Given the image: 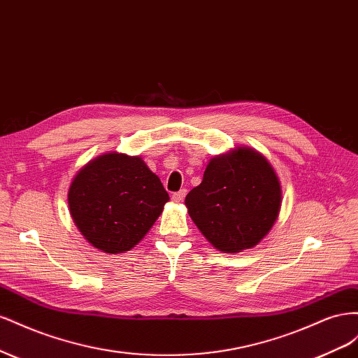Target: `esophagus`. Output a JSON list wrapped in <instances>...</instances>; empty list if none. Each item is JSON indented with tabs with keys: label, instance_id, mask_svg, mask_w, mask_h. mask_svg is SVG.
I'll use <instances>...</instances> for the list:
<instances>
[{
	"label": "esophagus",
	"instance_id": "34e87169",
	"mask_svg": "<svg viewBox=\"0 0 358 358\" xmlns=\"http://www.w3.org/2000/svg\"><path fill=\"white\" fill-rule=\"evenodd\" d=\"M185 196H187V189H180V191H178V192L173 194L171 199H173V201L179 203V201H182L183 199H185Z\"/></svg>",
	"mask_w": 358,
	"mask_h": 358
}]
</instances>
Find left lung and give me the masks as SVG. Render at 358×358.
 I'll list each match as a JSON object with an SVG mask.
<instances>
[{
	"instance_id": "obj_1",
	"label": "left lung",
	"mask_w": 358,
	"mask_h": 358,
	"mask_svg": "<svg viewBox=\"0 0 358 358\" xmlns=\"http://www.w3.org/2000/svg\"><path fill=\"white\" fill-rule=\"evenodd\" d=\"M282 189L272 164L251 148H236L206 166L203 180L185 199L191 220L216 249L241 252L272 229Z\"/></svg>"
}]
</instances>
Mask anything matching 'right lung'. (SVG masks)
<instances>
[{
    "label": "right lung",
    "mask_w": 358,
    "mask_h": 358,
    "mask_svg": "<svg viewBox=\"0 0 358 358\" xmlns=\"http://www.w3.org/2000/svg\"><path fill=\"white\" fill-rule=\"evenodd\" d=\"M169 200L159 178L142 158L117 152L90 161L69 189L76 227L94 248L107 254L134 248Z\"/></svg>",
    "instance_id": "1"
}]
</instances>
